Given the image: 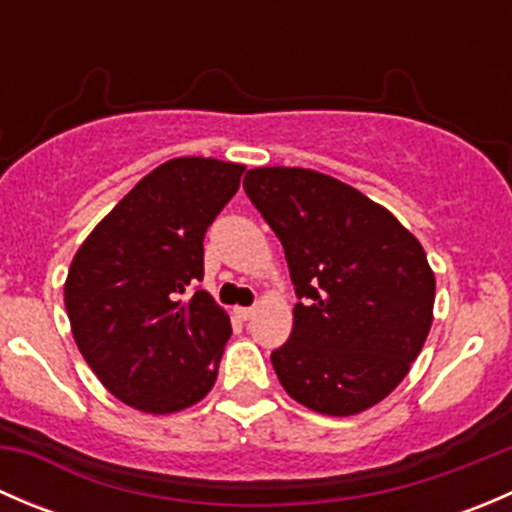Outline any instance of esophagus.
Instances as JSON below:
<instances>
[{
	"instance_id": "34e87169",
	"label": "esophagus",
	"mask_w": 512,
	"mask_h": 512,
	"mask_svg": "<svg viewBox=\"0 0 512 512\" xmlns=\"http://www.w3.org/2000/svg\"><path fill=\"white\" fill-rule=\"evenodd\" d=\"M252 314H255V307H235V317L242 319V322H247Z\"/></svg>"
}]
</instances>
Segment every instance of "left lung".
Segmentation results:
<instances>
[{
	"label": "left lung",
	"instance_id": "obj_1",
	"mask_svg": "<svg viewBox=\"0 0 512 512\" xmlns=\"http://www.w3.org/2000/svg\"><path fill=\"white\" fill-rule=\"evenodd\" d=\"M247 198L285 247L292 334L272 366L294 401L352 416L401 384L433 322L421 242L386 208L307 168H252Z\"/></svg>",
	"mask_w": 512,
	"mask_h": 512
}]
</instances>
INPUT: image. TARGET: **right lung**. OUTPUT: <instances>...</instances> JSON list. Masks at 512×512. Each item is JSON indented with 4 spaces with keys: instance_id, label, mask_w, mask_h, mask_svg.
<instances>
[{
    "instance_id": "add662e5",
    "label": "right lung",
    "mask_w": 512,
    "mask_h": 512,
    "mask_svg": "<svg viewBox=\"0 0 512 512\" xmlns=\"http://www.w3.org/2000/svg\"><path fill=\"white\" fill-rule=\"evenodd\" d=\"M245 165L175 158L94 227L71 262L64 304L86 364L123 404L173 414L218 379L232 327L203 280V240Z\"/></svg>"
}]
</instances>
